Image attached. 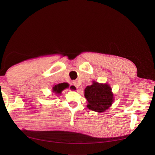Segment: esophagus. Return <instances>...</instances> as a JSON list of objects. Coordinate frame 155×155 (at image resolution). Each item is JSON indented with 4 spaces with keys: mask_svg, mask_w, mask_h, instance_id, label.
<instances>
[{
    "mask_svg": "<svg viewBox=\"0 0 155 155\" xmlns=\"http://www.w3.org/2000/svg\"><path fill=\"white\" fill-rule=\"evenodd\" d=\"M72 84H73V85H74L76 88H78V87H79L78 83L77 81H72Z\"/></svg>",
    "mask_w": 155,
    "mask_h": 155,
    "instance_id": "34e87169",
    "label": "esophagus"
}]
</instances>
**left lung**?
<instances>
[{
	"label": "left lung",
	"mask_w": 155,
	"mask_h": 155,
	"mask_svg": "<svg viewBox=\"0 0 155 155\" xmlns=\"http://www.w3.org/2000/svg\"><path fill=\"white\" fill-rule=\"evenodd\" d=\"M85 97L88 102V109L98 112H104L109 109L114 101L110 86L97 82H94L92 85L87 87Z\"/></svg>",
	"instance_id": "left-lung-1"
}]
</instances>
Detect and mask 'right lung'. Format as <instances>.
I'll use <instances>...</instances> for the list:
<instances>
[{"instance_id":"right-lung-1","label":"right lung","mask_w":155,"mask_h":155,"mask_svg":"<svg viewBox=\"0 0 155 155\" xmlns=\"http://www.w3.org/2000/svg\"><path fill=\"white\" fill-rule=\"evenodd\" d=\"M68 87L67 83H60L58 84V85H56L53 87V92H54L56 94H61V92H62L63 90H64V88H66Z\"/></svg>"}]
</instances>
